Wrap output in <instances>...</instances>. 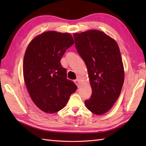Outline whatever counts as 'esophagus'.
<instances>
[{
  "instance_id": "esophagus-1",
  "label": "esophagus",
  "mask_w": 146,
  "mask_h": 146,
  "mask_svg": "<svg viewBox=\"0 0 146 146\" xmlns=\"http://www.w3.org/2000/svg\"><path fill=\"white\" fill-rule=\"evenodd\" d=\"M74 82H75V84H76L77 86H78V88L80 87V80L76 79V80H74Z\"/></svg>"
}]
</instances>
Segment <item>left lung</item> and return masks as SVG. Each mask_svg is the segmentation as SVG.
<instances>
[{
    "label": "left lung",
    "mask_w": 146,
    "mask_h": 146,
    "mask_svg": "<svg viewBox=\"0 0 146 146\" xmlns=\"http://www.w3.org/2000/svg\"><path fill=\"white\" fill-rule=\"evenodd\" d=\"M75 46L87 67L92 90L86 108L101 115L119 98L124 82V68L115 40L99 30L74 33Z\"/></svg>",
    "instance_id": "left-lung-1"
}]
</instances>
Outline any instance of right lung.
<instances>
[{"mask_svg": "<svg viewBox=\"0 0 146 146\" xmlns=\"http://www.w3.org/2000/svg\"><path fill=\"white\" fill-rule=\"evenodd\" d=\"M74 44L70 33L49 31L36 36L26 50L23 76L31 98L40 110L53 113L61 110L77 86L67 79L60 61Z\"/></svg>", "mask_w": 146, "mask_h": 146, "instance_id": "add662e5", "label": "right lung"}]
</instances>
